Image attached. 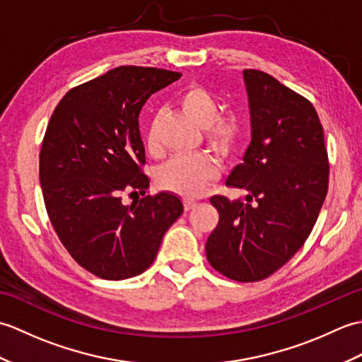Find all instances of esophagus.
Masks as SVG:
<instances>
[{
    "label": "esophagus",
    "mask_w": 362,
    "mask_h": 362,
    "mask_svg": "<svg viewBox=\"0 0 362 362\" xmlns=\"http://www.w3.org/2000/svg\"><path fill=\"white\" fill-rule=\"evenodd\" d=\"M183 206H185V210L188 211V210H191V209H194L196 206V201L194 199H183Z\"/></svg>",
    "instance_id": "esophagus-1"
}]
</instances>
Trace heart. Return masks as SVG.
<instances>
[{"mask_svg": "<svg viewBox=\"0 0 362 362\" xmlns=\"http://www.w3.org/2000/svg\"><path fill=\"white\" fill-rule=\"evenodd\" d=\"M183 113L204 127L206 141L219 153H228L235 148L240 124L232 115L219 117V104L209 90L201 86H189L177 98ZM146 146L149 152L158 149L157 126L152 122ZM218 168L214 161L205 153H189V156H177L158 169L157 179L161 188L174 191L183 196H196L205 188L209 180L214 179Z\"/></svg>", "mask_w": 362, "mask_h": 362, "instance_id": "obj_1", "label": "heart"}]
</instances>
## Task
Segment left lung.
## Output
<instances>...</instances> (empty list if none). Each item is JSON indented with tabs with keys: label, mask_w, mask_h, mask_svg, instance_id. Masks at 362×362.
<instances>
[{
	"label": "left lung",
	"mask_w": 362,
	"mask_h": 362,
	"mask_svg": "<svg viewBox=\"0 0 362 362\" xmlns=\"http://www.w3.org/2000/svg\"><path fill=\"white\" fill-rule=\"evenodd\" d=\"M250 144L226 185L245 202L213 196L219 222L205 244L222 275L258 281L288 263L316 224L328 189L324 127L313 104L258 70H244Z\"/></svg>",
	"instance_id": "1"
}]
</instances>
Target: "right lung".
Wrapping results in <instances>:
<instances>
[{"label": "right lung", "mask_w": 362, "mask_h": 362, "mask_svg": "<svg viewBox=\"0 0 362 362\" xmlns=\"http://www.w3.org/2000/svg\"><path fill=\"white\" fill-rule=\"evenodd\" d=\"M177 79L180 73L158 68H113L68 91L46 127L40 151L46 211L70 255L101 279L144 272L183 213L169 191L121 202L124 189L149 188L138 127L143 105Z\"/></svg>", "instance_id": "right-lung-1"}]
</instances>
